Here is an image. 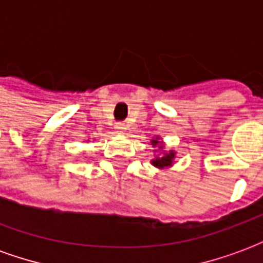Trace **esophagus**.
<instances>
[{"label":"esophagus","instance_id":"1","mask_svg":"<svg viewBox=\"0 0 263 263\" xmlns=\"http://www.w3.org/2000/svg\"><path fill=\"white\" fill-rule=\"evenodd\" d=\"M115 131L118 132V134H125L126 125L125 124H122V122H120V124H117V125H115Z\"/></svg>","mask_w":263,"mask_h":263}]
</instances>
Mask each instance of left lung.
<instances>
[{
	"label": "left lung",
	"mask_w": 263,
	"mask_h": 263,
	"mask_svg": "<svg viewBox=\"0 0 263 263\" xmlns=\"http://www.w3.org/2000/svg\"><path fill=\"white\" fill-rule=\"evenodd\" d=\"M151 145L154 146V148H158L162 152L158 156H155V159L151 160V163L155 166V167H158V169H167V167H172L173 166V160L176 158V152L175 151H165V145L163 142L160 141V137L152 138L151 139ZM155 152H158L156 149H155Z\"/></svg>",
	"instance_id": "obj_1"
}]
</instances>
